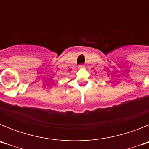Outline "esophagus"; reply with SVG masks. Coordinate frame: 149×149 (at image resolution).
<instances>
[{"instance_id":"obj_1","label":"esophagus","mask_w":149,"mask_h":149,"mask_svg":"<svg viewBox=\"0 0 149 149\" xmlns=\"http://www.w3.org/2000/svg\"><path fill=\"white\" fill-rule=\"evenodd\" d=\"M84 65H79V68H84Z\"/></svg>"}]
</instances>
